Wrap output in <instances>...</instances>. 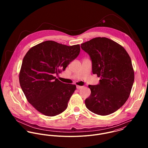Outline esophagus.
<instances>
[{"mask_svg":"<svg viewBox=\"0 0 148 148\" xmlns=\"http://www.w3.org/2000/svg\"><path fill=\"white\" fill-rule=\"evenodd\" d=\"M82 88H83V86H80V85H76V88L77 89H82Z\"/></svg>","mask_w":148,"mask_h":148,"instance_id":"esophagus-1","label":"esophagus"}]
</instances>
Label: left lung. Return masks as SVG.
Wrapping results in <instances>:
<instances>
[{"mask_svg":"<svg viewBox=\"0 0 148 148\" xmlns=\"http://www.w3.org/2000/svg\"><path fill=\"white\" fill-rule=\"evenodd\" d=\"M90 56L92 72L100 77L99 84L89 85L90 96L86 107L101 116L114 113L127 101L134 83L130 58L121 45L106 38H95L81 44Z\"/></svg>","mask_w":148,"mask_h":148,"instance_id":"left-lung-1","label":"left lung"}]
</instances>
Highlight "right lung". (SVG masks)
I'll return each mask as SVG.
<instances>
[{
  "label": "right lung",
  "mask_w": 148,
  "mask_h": 148,
  "mask_svg": "<svg viewBox=\"0 0 148 148\" xmlns=\"http://www.w3.org/2000/svg\"><path fill=\"white\" fill-rule=\"evenodd\" d=\"M80 51L79 44L68 46L48 40L32 47L24 57L20 85L28 101L41 113L55 116L66 109L76 86L61 82L55 75L64 71Z\"/></svg>",
  "instance_id": "add662e5"
}]
</instances>
